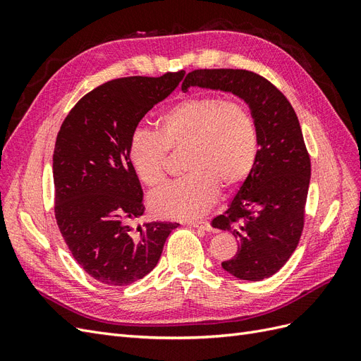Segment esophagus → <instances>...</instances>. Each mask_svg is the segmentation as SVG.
<instances>
[{"instance_id": "1", "label": "esophagus", "mask_w": 361, "mask_h": 361, "mask_svg": "<svg viewBox=\"0 0 361 361\" xmlns=\"http://www.w3.org/2000/svg\"><path fill=\"white\" fill-rule=\"evenodd\" d=\"M188 226H191V227H194V228H202V231H206V232H211L212 231V227H211V224L207 223V221H188Z\"/></svg>"}]
</instances>
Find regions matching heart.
Returning <instances> with one entry per match:
<instances>
[{
    "instance_id": "obj_1",
    "label": "heart",
    "mask_w": 361,
    "mask_h": 361,
    "mask_svg": "<svg viewBox=\"0 0 361 361\" xmlns=\"http://www.w3.org/2000/svg\"><path fill=\"white\" fill-rule=\"evenodd\" d=\"M167 150H185L187 174L152 192L150 209L164 218H195L214 204L218 187L233 191L250 176L257 157L256 120L241 101L187 97L158 118V134L135 129L129 138L130 167L146 187L166 179Z\"/></svg>"
}]
</instances>
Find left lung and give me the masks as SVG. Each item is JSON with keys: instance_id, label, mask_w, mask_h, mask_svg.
Segmentation results:
<instances>
[{"instance_id": "1", "label": "left lung", "mask_w": 361, "mask_h": 361, "mask_svg": "<svg viewBox=\"0 0 361 361\" xmlns=\"http://www.w3.org/2000/svg\"><path fill=\"white\" fill-rule=\"evenodd\" d=\"M190 87L233 93L256 120L259 150L253 170L212 227L238 239V253L223 262L224 271L248 281L268 279L289 260L304 227L310 158L298 117L276 85L250 71H192L182 92Z\"/></svg>"}]
</instances>
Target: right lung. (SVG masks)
<instances>
[{"instance_id": "add662e5", "label": "right lung", "mask_w": 361, "mask_h": 361, "mask_svg": "<svg viewBox=\"0 0 361 361\" xmlns=\"http://www.w3.org/2000/svg\"><path fill=\"white\" fill-rule=\"evenodd\" d=\"M183 75L108 81L81 97L59 130L52 157L56 220L75 260L104 285L126 286L149 274L179 226H129L145 214V204L128 145L140 120Z\"/></svg>"}]
</instances>
